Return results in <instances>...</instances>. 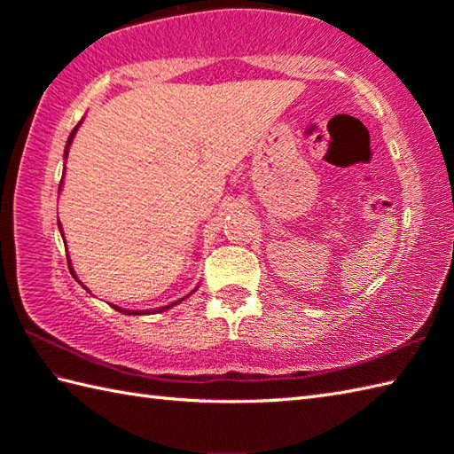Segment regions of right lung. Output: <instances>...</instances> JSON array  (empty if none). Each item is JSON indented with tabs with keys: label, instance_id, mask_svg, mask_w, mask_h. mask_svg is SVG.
<instances>
[{
	"label": "right lung",
	"instance_id": "right-lung-1",
	"mask_svg": "<svg viewBox=\"0 0 454 454\" xmlns=\"http://www.w3.org/2000/svg\"><path fill=\"white\" fill-rule=\"evenodd\" d=\"M78 127H80V124H78ZM78 127H75L74 130H72V134H70V138H67V144H66V152H64V158L67 160V150H70V144H72V140H74V134H75V130H78ZM58 191H60V189H58ZM58 228H60V222H58ZM60 232H62V230H60ZM64 236V234H62ZM67 267H70V273H74L72 271V265H70V262H67ZM181 301H183V298H181ZM181 301H177V302H181ZM177 302H173V304H169V306H163V308H160V310H148V312H144V310H121V308L119 306H114L113 304V308H114V310H119V312H124V314H150V312H163V310H168V308H171V306H176Z\"/></svg>",
	"mask_w": 454,
	"mask_h": 454
}]
</instances>
